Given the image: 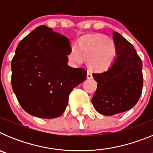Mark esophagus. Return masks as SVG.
Wrapping results in <instances>:
<instances>
[{
	"label": "esophagus",
	"mask_w": 153,
	"mask_h": 153,
	"mask_svg": "<svg viewBox=\"0 0 153 153\" xmlns=\"http://www.w3.org/2000/svg\"><path fill=\"white\" fill-rule=\"evenodd\" d=\"M86 77H87V79H92V78H93V75H92V73L90 72V70H88V71H87Z\"/></svg>",
	"instance_id": "obj_1"
}]
</instances>
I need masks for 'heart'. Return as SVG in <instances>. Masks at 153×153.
Instances as JSON below:
<instances>
[{
    "label": "heart",
    "instance_id": "obj_1",
    "mask_svg": "<svg viewBox=\"0 0 153 153\" xmlns=\"http://www.w3.org/2000/svg\"><path fill=\"white\" fill-rule=\"evenodd\" d=\"M117 55L114 41L101 34L86 36L79 41L78 48L72 45L68 58L73 63H80L87 60L88 66L95 71H103L113 63Z\"/></svg>",
    "mask_w": 153,
    "mask_h": 153
}]
</instances>
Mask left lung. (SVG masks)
Segmentation results:
<instances>
[{"mask_svg": "<svg viewBox=\"0 0 153 153\" xmlns=\"http://www.w3.org/2000/svg\"><path fill=\"white\" fill-rule=\"evenodd\" d=\"M117 56L107 70L93 74L97 89L92 99L95 109L113 116L132 109L137 103L143 85V63L134 47L114 31Z\"/></svg>", "mask_w": 153, "mask_h": 153, "instance_id": "8db88e82", "label": "left lung"}]
</instances>
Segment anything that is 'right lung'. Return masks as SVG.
<instances>
[{
	"label": "right lung",
	"instance_id": "1",
	"mask_svg": "<svg viewBox=\"0 0 153 153\" xmlns=\"http://www.w3.org/2000/svg\"><path fill=\"white\" fill-rule=\"evenodd\" d=\"M70 40L45 25L17 45L11 83L23 109L33 117L53 119L65 111L70 93L86 79L83 68L67 64Z\"/></svg>",
	"mask_w": 153,
	"mask_h": 153
}]
</instances>
